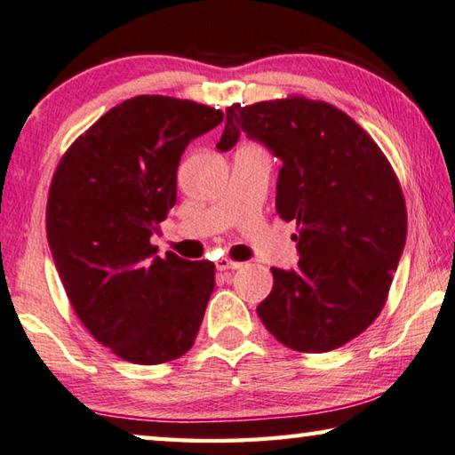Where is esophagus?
I'll return each instance as SVG.
<instances>
[{
  "label": "esophagus",
  "instance_id": "obj_1",
  "mask_svg": "<svg viewBox=\"0 0 455 455\" xmlns=\"http://www.w3.org/2000/svg\"><path fill=\"white\" fill-rule=\"evenodd\" d=\"M241 263L239 261H233V259L228 257H220L219 261H216V269L219 271H228V269H239Z\"/></svg>",
  "mask_w": 455,
  "mask_h": 455
}]
</instances>
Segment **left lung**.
Listing matches in <instances>:
<instances>
[{
  "label": "left lung",
  "instance_id": "obj_1",
  "mask_svg": "<svg viewBox=\"0 0 455 455\" xmlns=\"http://www.w3.org/2000/svg\"><path fill=\"white\" fill-rule=\"evenodd\" d=\"M241 132L281 157L275 208L293 220L299 269L273 267L257 306L287 348L328 352L371 326L385 307L407 239L399 178L377 141L326 100L287 95L227 107V151Z\"/></svg>",
  "mask_w": 455,
  "mask_h": 455
}]
</instances>
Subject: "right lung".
<instances>
[{
	"label": "right lung",
	"mask_w": 455,
	"mask_h": 455,
	"mask_svg": "<svg viewBox=\"0 0 455 455\" xmlns=\"http://www.w3.org/2000/svg\"><path fill=\"white\" fill-rule=\"evenodd\" d=\"M188 99L137 95L64 151L50 182L46 235L70 306L92 338L135 364L192 348L214 290V263L156 255L176 204L184 149L222 121Z\"/></svg>",
	"instance_id": "1"
}]
</instances>
